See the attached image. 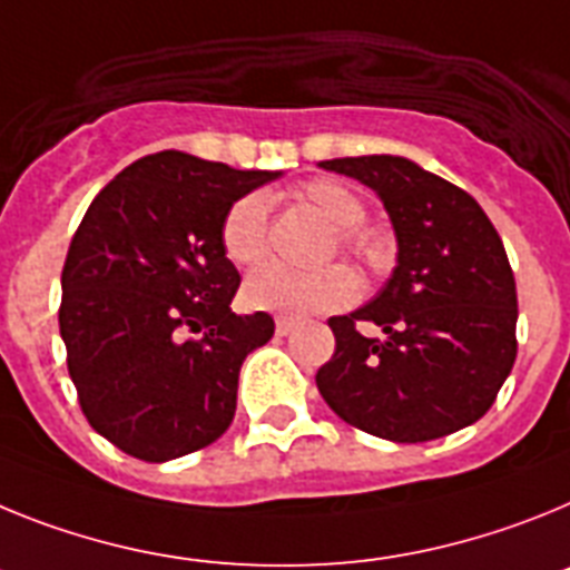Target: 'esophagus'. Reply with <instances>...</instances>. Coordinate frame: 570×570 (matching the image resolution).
I'll return each instance as SVG.
<instances>
[{
    "label": "esophagus",
    "instance_id": "obj_1",
    "mask_svg": "<svg viewBox=\"0 0 570 570\" xmlns=\"http://www.w3.org/2000/svg\"><path fill=\"white\" fill-rule=\"evenodd\" d=\"M295 324H298V321H295V318H286V315H281V318L275 321V333H278V335H289L292 330H295Z\"/></svg>",
    "mask_w": 570,
    "mask_h": 570
}]
</instances>
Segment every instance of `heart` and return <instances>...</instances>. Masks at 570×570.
I'll return each instance as SVG.
<instances>
[{"mask_svg":"<svg viewBox=\"0 0 570 570\" xmlns=\"http://www.w3.org/2000/svg\"><path fill=\"white\" fill-rule=\"evenodd\" d=\"M298 197L309 203L326 224L335 226V240L344 252L358 257L361 264L379 266L384 261V244L364 226L367 206L350 186L333 177H315L298 189ZM269 232V203L264 195H240L224 215L220 244L237 266H252L266 255ZM358 295V278L353 269L333 264L321 269H292L269 264L252 272L244 286V298L252 309L278 313L286 318H304L313 313H333L353 304Z\"/></svg>","mask_w":570,"mask_h":570,"instance_id":"1","label":"heart"}]
</instances>
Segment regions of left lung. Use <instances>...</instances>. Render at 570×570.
Segmentation results:
<instances>
[{
	"instance_id": "left-lung-1",
	"label": "left lung",
	"mask_w": 570,
	"mask_h": 570,
	"mask_svg": "<svg viewBox=\"0 0 570 570\" xmlns=\"http://www.w3.org/2000/svg\"><path fill=\"white\" fill-rule=\"evenodd\" d=\"M381 197L399 240L384 289L330 318L335 353L315 375L346 424L430 442L479 422L517 361V281L502 237L464 189L407 157L318 163ZM375 323L384 340L360 333Z\"/></svg>"
}]
</instances>
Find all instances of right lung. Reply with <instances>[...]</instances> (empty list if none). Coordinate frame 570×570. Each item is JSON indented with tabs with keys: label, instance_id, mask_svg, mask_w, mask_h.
<instances>
[{
	"label": "right lung",
	"instance_id": "1",
	"mask_svg": "<svg viewBox=\"0 0 570 570\" xmlns=\"http://www.w3.org/2000/svg\"><path fill=\"white\" fill-rule=\"evenodd\" d=\"M278 175L157 151L88 206L62 266L59 335L88 424L128 456H186L235 419L240 364L275 321L229 309L240 275L220 224Z\"/></svg>",
	"mask_w": 570,
	"mask_h": 570
}]
</instances>
